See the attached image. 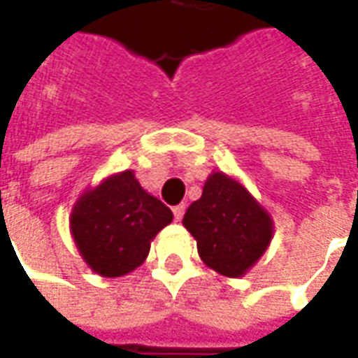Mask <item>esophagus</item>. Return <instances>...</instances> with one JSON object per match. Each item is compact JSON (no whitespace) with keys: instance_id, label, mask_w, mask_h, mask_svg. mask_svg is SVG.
<instances>
[{"instance_id":"34e87169","label":"esophagus","mask_w":358,"mask_h":358,"mask_svg":"<svg viewBox=\"0 0 358 358\" xmlns=\"http://www.w3.org/2000/svg\"><path fill=\"white\" fill-rule=\"evenodd\" d=\"M172 213H174V218L180 222V220L184 218V213H186V205H184V203H180V205H176V207L172 209Z\"/></svg>"}]
</instances>
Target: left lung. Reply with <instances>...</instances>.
Returning <instances> with one entry per match:
<instances>
[{
    "label": "left lung",
    "mask_w": 358,
    "mask_h": 358,
    "mask_svg": "<svg viewBox=\"0 0 358 358\" xmlns=\"http://www.w3.org/2000/svg\"><path fill=\"white\" fill-rule=\"evenodd\" d=\"M182 224L197 241L201 261L228 278H241L268 249L274 222L238 178L210 172L201 197L187 207Z\"/></svg>",
    "instance_id": "8db88e82"
}]
</instances>
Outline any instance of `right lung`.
Wrapping results in <instances>:
<instances>
[{
    "mask_svg": "<svg viewBox=\"0 0 358 358\" xmlns=\"http://www.w3.org/2000/svg\"><path fill=\"white\" fill-rule=\"evenodd\" d=\"M69 222L84 263L99 276L118 278L148 259L153 238L172 222V210L141 187L134 171H122L88 187Z\"/></svg>",
    "mask_w": 358,
    "mask_h": 358,
    "instance_id": "obj_1",
    "label": "right lung"
}]
</instances>
